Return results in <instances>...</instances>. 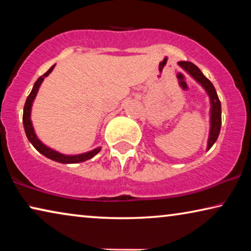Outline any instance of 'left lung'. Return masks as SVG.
I'll list each match as a JSON object with an SVG mask.
<instances>
[{"label": "left lung", "instance_id": "8db88e82", "mask_svg": "<svg viewBox=\"0 0 251 251\" xmlns=\"http://www.w3.org/2000/svg\"><path fill=\"white\" fill-rule=\"evenodd\" d=\"M179 66L183 67L185 71L188 72L199 83H201L202 87L205 89L208 92L209 97H210L211 101V129H210V136H209L208 140V150L214 145L216 140H217L219 132H221L222 126V106L221 100H219L216 89L210 81L202 74V72L199 70L198 66H195L191 61H179Z\"/></svg>", "mask_w": 251, "mask_h": 251}]
</instances>
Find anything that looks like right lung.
<instances>
[{"instance_id":"1","label":"right lung","mask_w":251,"mask_h":251,"mask_svg":"<svg viewBox=\"0 0 251 251\" xmlns=\"http://www.w3.org/2000/svg\"><path fill=\"white\" fill-rule=\"evenodd\" d=\"M54 67L51 66L50 70L47 72V73H44L42 76H40L37 78V81L34 83V87L32 89V91H30V94L28 95V97L26 99V102H25V106H24V114H23V123H24V128H25V132H26V136L27 138L30 143H32V145L35 147V149L39 151L41 154H43L44 156L49 157V159L53 160V161H57V162H60V163H78V162H83V161H87L89 159H91V157H94L96 154L99 153V151L100 149H96L94 151H91V152H88V153H84V154H80V155H64V154H60L56 152V151L49 149V147H47L46 145H43L42 143L40 142L39 139L36 138L35 133H34V130H33V126H32V121H30V107H32V104H33V100L34 98H35V96L37 94V90H39L41 83H42V81L44 80V77L48 76L51 72H52Z\"/></svg>"}]
</instances>
